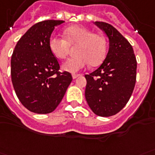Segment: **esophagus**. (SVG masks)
Here are the masks:
<instances>
[{
    "label": "esophagus",
    "mask_w": 155,
    "mask_h": 155,
    "mask_svg": "<svg viewBox=\"0 0 155 155\" xmlns=\"http://www.w3.org/2000/svg\"><path fill=\"white\" fill-rule=\"evenodd\" d=\"M81 74H72V77H73V79H76L77 77H79Z\"/></svg>",
    "instance_id": "obj_1"
}]
</instances>
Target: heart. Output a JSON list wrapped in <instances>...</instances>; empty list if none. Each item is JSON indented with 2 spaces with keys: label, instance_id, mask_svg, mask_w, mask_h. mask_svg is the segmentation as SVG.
I'll use <instances>...</instances> for the list:
<instances>
[{
  "label": "heart",
  "instance_id": "1",
  "mask_svg": "<svg viewBox=\"0 0 155 155\" xmlns=\"http://www.w3.org/2000/svg\"><path fill=\"white\" fill-rule=\"evenodd\" d=\"M65 38L52 35L49 39L51 53L58 59H65L69 53L70 45L78 44L75 56L63 63L64 71L74 73L84 68L89 64L92 66L102 62L107 52V41L104 35L92 33L89 28L73 25L63 31Z\"/></svg>",
  "mask_w": 155,
  "mask_h": 155
}]
</instances>
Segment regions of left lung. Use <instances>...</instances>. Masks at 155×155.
Returning a JSON list of instances; mask_svg holds the SVG:
<instances>
[{"mask_svg": "<svg viewBox=\"0 0 155 155\" xmlns=\"http://www.w3.org/2000/svg\"><path fill=\"white\" fill-rule=\"evenodd\" d=\"M109 39V50L99 67L85 74V98L96 115L110 117L119 113L132 94L137 62L132 46L113 25L96 21Z\"/></svg>", "mask_w": 155, "mask_h": 155, "instance_id": "1", "label": "left lung"}]
</instances>
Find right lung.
Listing matches in <instances>:
<instances>
[{"label": "right lung", "mask_w": 155, "mask_h": 155, "mask_svg": "<svg viewBox=\"0 0 155 155\" xmlns=\"http://www.w3.org/2000/svg\"><path fill=\"white\" fill-rule=\"evenodd\" d=\"M63 20H43L33 25L18 41L11 57V81L17 97L28 110L38 114L53 112L72 81L71 73L59 71L49 39Z\"/></svg>", "instance_id": "obj_1"}]
</instances>
